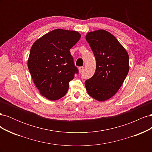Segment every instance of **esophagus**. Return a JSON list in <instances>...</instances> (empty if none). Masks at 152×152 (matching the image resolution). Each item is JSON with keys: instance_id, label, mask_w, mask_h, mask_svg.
I'll use <instances>...</instances> for the list:
<instances>
[{"instance_id": "34e87169", "label": "esophagus", "mask_w": 152, "mask_h": 152, "mask_svg": "<svg viewBox=\"0 0 152 152\" xmlns=\"http://www.w3.org/2000/svg\"><path fill=\"white\" fill-rule=\"evenodd\" d=\"M83 70H84V67L83 66H80V67L79 68V71L80 73H81L82 71H83Z\"/></svg>"}]
</instances>
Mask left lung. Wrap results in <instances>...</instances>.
Listing matches in <instances>:
<instances>
[{
    "label": "left lung",
    "instance_id": "left-lung-1",
    "mask_svg": "<svg viewBox=\"0 0 152 152\" xmlns=\"http://www.w3.org/2000/svg\"><path fill=\"white\" fill-rule=\"evenodd\" d=\"M94 54V75L85 82L87 93L99 102L109 99L121 88L129 70V54L123 45L104 30L90 31L86 36Z\"/></svg>",
    "mask_w": 152,
    "mask_h": 152
}]
</instances>
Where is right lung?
Wrapping results in <instances>:
<instances>
[{
	"label": "right lung",
	"instance_id": "right-lung-1",
	"mask_svg": "<svg viewBox=\"0 0 152 152\" xmlns=\"http://www.w3.org/2000/svg\"><path fill=\"white\" fill-rule=\"evenodd\" d=\"M77 31L56 29L35 41L28 59V70L40 94L48 99L61 98L78 70L70 49L80 39Z\"/></svg>",
	"mask_w": 152,
	"mask_h": 152
}]
</instances>
